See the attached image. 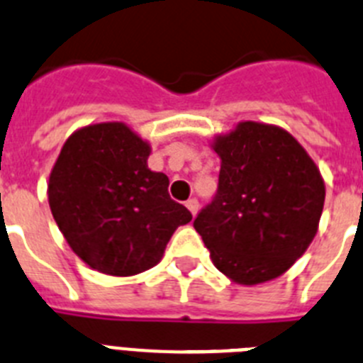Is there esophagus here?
Returning <instances> with one entry per match:
<instances>
[{
  "label": "esophagus",
  "mask_w": 363,
  "mask_h": 363,
  "mask_svg": "<svg viewBox=\"0 0 363 363\" xmlns=\"http://www.w3.org/2000/svg\"><path fill=\"white\" fill-rule=\"evenodd\" d=\"M186 208H188V210H190L191 212V216H197V212H199V201L197 199H188L186 201Z\"/></svg>",
  "instance_id": "34e87169"
}]
</instances>
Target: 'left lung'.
I'll list each match as a JSON object with an SVG mask.
<instances>
[{
    "mask_svg": "<svg viewBox=\"0 0 363 363\" xmlns=\"http://www.w3.org/2000/svg\"><path fill=\"white\" fill-rule=\"evenodd\" d=\"M216 199L194 220L219 272L239 285L272 281L303 256L318 232L325 182L286 129L239 122L217 135Z\"/></svg>",
    "mask_w": 363,
    "mask_h": 363,
    "instance_id": "obj_1",
    "label": "left lung"
}]
</instances>
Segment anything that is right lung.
I'll return each instance as SVG.
<instances>
[{"label": "right lung", "instance_id": "right-lung-1", "mask_svg": "<svg viewBox=\"0 0 363 363\" xmlns=\"http://www.w3.org/2000/svg\"><path fill=\"white\" fill-rule=\"evenodd\" d=\"M151 146L124 122L77 129L50 169L47 195L60 232L91 269L128 277L164 256L173 232L191 220L147 168Z\"/></svg>", "mask_w": 363, "mask_h": 363}]
</instances>
